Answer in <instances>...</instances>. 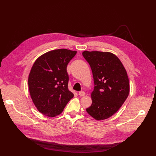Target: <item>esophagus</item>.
<instances>
[{"mask_svg":"<svg viewBox=\"0 0 156 156\" xmlns=\"http://www.w3.org/2000/svg\"><path fill=\"white\" fill-rule=\"evenodd\" d=\"M85 92H84V91H80V92H78V94L80 96V97H84V96L85 95Z\"/></svg>","mask_w":156,"mask_h":156,"instance_id":"obj_1","label":"esophagus"}]
</instances>
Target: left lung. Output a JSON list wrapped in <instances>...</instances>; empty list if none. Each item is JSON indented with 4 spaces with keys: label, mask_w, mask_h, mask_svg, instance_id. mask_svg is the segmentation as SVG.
Here are the masks:
<instances>
[{
    "label": "left lung",
    "mask_w": 156,
    "mask_h": 156,
    "mask_svg": "<svg viewBox=\"0 0 156 156\" xmlns=\"http://www.w3.org/2000/svg\"><path fill=\"white\" fill-rule=\"evenodd\" d=\"M93 75L92 105L87 112L96 120L111 117L121 107L129 94L127 71L117 56L110 52H82Z\"/></svg>",
    "instance_id": "1"
}]
</instances>
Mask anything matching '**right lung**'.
<instances>
[{
    "mask_svg": "<svg viewBox=\"0 0 156 156\" xmlns=\"http://www.w3.org/2000/svg\"><path fill=\"white\" fill-rule=\"evenodd\" d=\"M77 51L54 49L39 57L33 65L28 78L31 98L37 110L54 117L64 110L74 97L68 90L67 65Z\"/></svg>",
    "mask_w": 156,
    "mask_h": 156,
    "instance_id": "1",
    "label": "right lung"
}]
</instances>
